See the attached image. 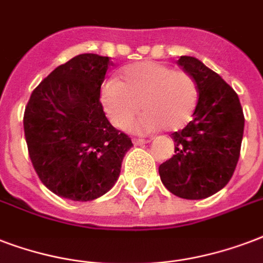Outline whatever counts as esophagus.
Wrapping results in <instances>:
<instances>
[{"label":"esophagus","mask_w":263,"mask_h":263,"mask_svg":"<svg viewBox=\"0 0 263 263\" xmlns=\"http://www.w3.org/2000/svg\"><path fill=\"white\" fill-rule=\"evenodd\" d=\"M132 142H134V145H145V143H147V142H149V140H146V139H134L132 140Z\"/></svg>","instance_id":"esophagus-1"}]
</instances>
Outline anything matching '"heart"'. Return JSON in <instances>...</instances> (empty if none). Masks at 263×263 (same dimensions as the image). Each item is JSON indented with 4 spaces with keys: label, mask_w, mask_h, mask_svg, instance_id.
<instances>
[{
    "label": "heart",
    "mask_w": 263,
    "mask_h": 263,
    "mask_svg": "<svg viewBox=\"0 0 263 263\" xmlns=\"http://www.w3.org/2000/svg\"><path fill=\"white\" fill-rule=\"evenodd\" d=\"M100 102L110 121L120 129H127L140 109L143 114L132 127L136 132H152L160 127L178 131L193 117L198 87L192 74L146 60L124 67L120 81L106 80Z\"/></svg>",
    "instance_id": "heart-1"
}]
</instances>
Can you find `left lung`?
I'll return each mask as SVG.
<instances>
[{"instance_id": "8db88e82", "label": "left lung", "mask_w": 263, "mask_h": 263, "mask_svg": "<svg viewBox=\"0 0 263 263\" xmlns=\"http://www.w3.org/2000/svg\"><path fill=\"white\" fill-rule=\"evenodd\" d=\"M178 65L197 81L193 120L171 134L175 154L158 167L163 185L187 200L207 198L223 189L233 175L241 149L244 114L237 93L219 74L193 56Z\"/></svg>"}]
</instances>
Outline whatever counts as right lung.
Segmentation results:
<instances>
[{
    "label": "right lung",
    "mask_w": 263,
    "mask_h": 263,
    "mask_svg": "<svg viewBox=\"0 0 263 263\" xmlns=\"http://www.w3.org/2000/svg\"><path fill=\"white\" fill-rule=\"evenodd\" d=\"M109 56L78 55L58 66L30 96L23 117L33 167L48 189L74 201L107 193L132 147L106 118L100 87Z\"/></svg>",
    "instance_id": "right-lung-1"
}]
</instances>
